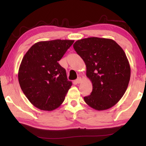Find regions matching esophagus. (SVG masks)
Instances as JSON below:
<instances>
[{
  "instance_id": "obj_1",
  "label": "esophagus",
  "mask_w": 146,
  "mask_h": 146,
  "mask_svg": "<svg viewBox=\"0 0 146 146\" xmlns=\"http://www.w3.org/2000/svg\"><path fill=\"white\" fill-rule=\"evenodd\" d=\"M81 81H82V78L80 77H78V78L76 79V80H75V82L76 84H80L81 82Z\"/></svg>"
}]
</instances>
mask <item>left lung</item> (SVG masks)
Masks as SVG:
<instances>
[{
  "instance_id": "1",
  "label": "left lung",
  "mask_w": 146,
  "mask_h": 146,
  "mask_svg": "<svg viewBox=\"0 0 146 146\" xmlns=\"http://www.w3.org/2000/svg\"><path fill=\"white\" fill-rule=\"evenodd\" d=\"M73 48L84 61L86 76L93 84L91 95L84 97L86 103L98 111L113 107L130 80V66L122 48L111 39L98 37L78 40Z\"/></svg>"
}]
</instances>
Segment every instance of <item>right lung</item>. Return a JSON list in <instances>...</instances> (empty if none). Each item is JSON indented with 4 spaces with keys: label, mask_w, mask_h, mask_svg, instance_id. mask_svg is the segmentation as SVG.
<instances>
[{
    "label": "right lung",
    "mask_w": 146,
    "mask_h": 146,
    "mask_svg": "<svg viewBox=\"0 0 146 146\" xmlns=\"http://www.w3.org/2000/svg\"><path fill=\"white\" fill-rule=\"evenodd\" d=\"M74 40L41 41L32 46L20 65V86L32 104L44 111L60 106L72 85L58 64Z\"/></svg>",
    "instance_id": "right-lung-1"
}]
</instances>
